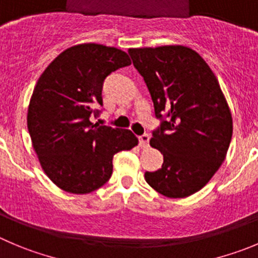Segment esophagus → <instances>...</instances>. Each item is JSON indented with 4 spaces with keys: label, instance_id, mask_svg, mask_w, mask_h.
I'll return each instance as SVG.
<instances>
[{
    "label": "esophagus",
    "instance_id": "1",
    "mask_svg": "<svg viewBox=\"0 0 258 258\" xmlns=\"http://www.w3.org/2000/svg\"><path fill=\"white\" fill-rule=\"evenodd\" d=\"M149 140H150V136L149 135H143V136L139 137V143H140V146L141 148H148L149 146Z\"/></svg>",
    "mask_w": 258,
    "mask_h": 258
}]
</instances>
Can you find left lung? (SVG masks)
Segmentation results:
<instances>
[{
	"label": "left lung",
	"mask_w": 258,
	"mask_h": 258,
	"mask_svg": "<svg viewBox=\"0 0 258 258\" xmlns=\"http://www.w3.org/2000/svg\"><path fill=\"white\" fill-rule=\"evenodd\" d=\"M128 54L162 119L150 145L164 163L145 173L146 182L170 199L191 196L220 168L232 140V113L218 79L205 59L184 45L131 48Z\"/></svg>",
	"instance_id": "1"
}]
</instances>
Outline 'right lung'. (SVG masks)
Instances as JSON below:
<instances>
[{"mask_svg": "<svg viewBox=\"0 0 258 258\" xmlns=\"http://www.w3.org/2000/svg\"><path fill=\"white\" fill-rule=\"evenodd\" d=\"M131 64L128 54L85 43L58 54L40 75L28 108V130L43 170L70 194H90L109 180L113 156L139 144L130 130L90 121L103 105V81Z\"/></svg>", "mask_w": 258, "mask_h": 258, "instance_id": "obj_1", "label": "right lung"}]
</instances>
